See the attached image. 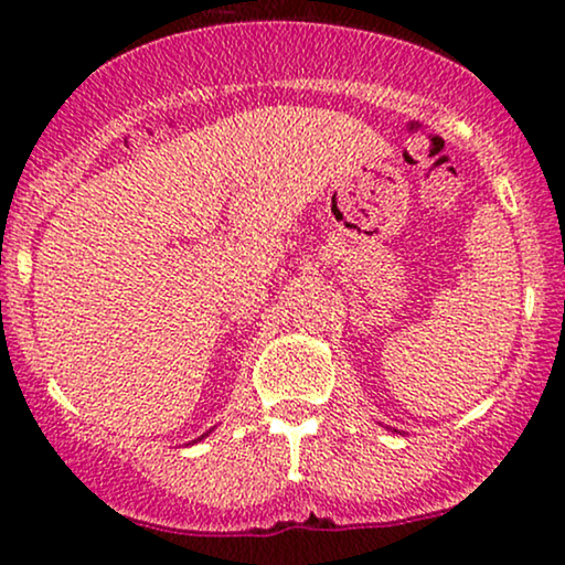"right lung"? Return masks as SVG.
I'll return each instance as SVG.
<instances>
[{"label": "right lung", "mask_w": 565, "mask_h": 565, "mask_svg": "<svg viewBox=\"0 0 565 565\" xmlns=\"http://www.w3.org/2000/svg\"><path fill=\"white\" fill-rule=\"evenodd\" d=\"M205 437H207V431H205V435H200L198 439H192V443H200V439H205Z\"/></svg>", "instance_id": "right-lung-1"}]
</instances>
